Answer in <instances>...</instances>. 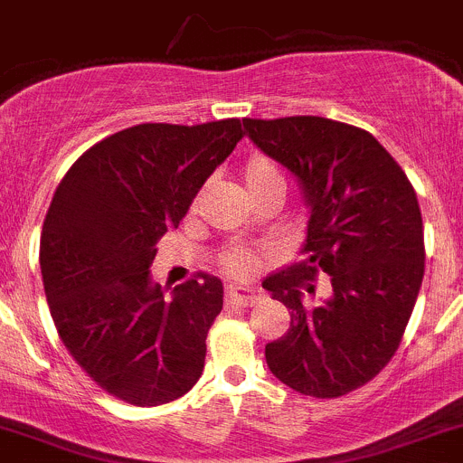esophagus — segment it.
<instances>
[{"instance_id": "34e87169", "label": "esophagus", "mask_w": 463, "mask_h": 463, "mask_svg": "<svg viewBox=\"0 0 463 463\" xmlns=\"http://www.w3.org/2000/svg\"><path fill=\"white\" fill-rule=\"evenodd\" d=\"M226 300L237 307H253L261 300V293L249 287H228Z\"/></svg>"}]
</instances>
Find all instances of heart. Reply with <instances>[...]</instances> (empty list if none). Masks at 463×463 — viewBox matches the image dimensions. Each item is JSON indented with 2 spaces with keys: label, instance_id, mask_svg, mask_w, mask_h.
<instances>
[{
  "label": "heart",
  "instance_id": "1",
  "mask_svg": "<svg viewBox=\"0 0 463 463\" xmlns=\"http://www.w3.org/2000/svg\"><path fill=\"white\" fill-rule=\"evenodd\" d=\"M244 185L250 197H255L269 190H284V176L269 156L253 154L244 165ZM222 266L232 278H249L258 269V258L249 249H231L222 255Z\"/></svg>",
  "mask_w": 463,
  "mask_h": 463
}]
</instances>
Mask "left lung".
Here are the masks:
<instances>
[{"label":"left lung","instance_id":"1","mask_svg":"<svg viewBox=\"0 0 463 463\" xmlns=\"http://www.w3.org/2000/svg\"><path fill=\"white\" fill-rule=\"evenodd\" d=\"M309 208L305 260L264 279L291 314L266 365L300 394L335 399L372 381L399 349L423 279V222L399 163L365 129L320 116L244 118ZM330 275L318 306L315 275Z\"/></svg>","mask_w":463,"mask_h":463}]
</instances>
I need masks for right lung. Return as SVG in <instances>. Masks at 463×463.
<instances>
[{"mask_svg":"<svg viewBox=\"0 0 463 463\" xmlns=\"http://www.w3.org/2000/svg\"><path fill=\"white\" fill-rule=\"evenodd\" d=\"M241 137L237 118L134 125L89 147L55 190L40 240L46 302L78 365L125 403H170L202 376L222 279L199 273L165 298L149 266Z\"/></svg>","mask_w":463,"mask_h":463,"instance_id":"obj_1","label":"right lung"}]
</instances>
